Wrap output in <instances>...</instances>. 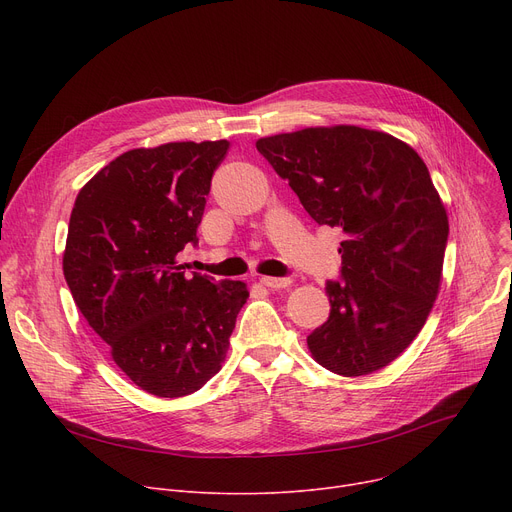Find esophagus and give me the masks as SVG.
I'll use <instances>...</instances> for the list:
<instances>
[{"mask_svg": "<svg viewBox=\"0 0 512 512\" xmlns=\"http://www.w3.org/2000/svg\"><path fill=\"white\" fill-rule=\"evenodd\" d=\"M261 284H263V286H267V288H272V290H280V288H286V286L290 284V280H288V278H272V276H263V278H261Z\"/></svg>", "mask_w": 512, "mask_h": 512, "instance_id": "34e87169", "label": "esophagus"}]
</instances>
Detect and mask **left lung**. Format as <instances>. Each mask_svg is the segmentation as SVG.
Returning a JSON list of instances; mask_svg holds the SVG:
<instances>
[{"mask_svg": "<svg viewBox=\"0 0 512 512\" xmlns=\"http://www.w3.org/2000/svg\"><path fill=\"white\" fill-rule=\"evenodd\" d=\"M311 218L340 228L342 282L311 357L344 378L390 365L425 326L442 284L446 207L419 153L353 124L282 132L255 143Z\"/></svg>", "mask_w": 512, "mask_h": 512, "instance_id": "8db88e82", "label": "left lung"}]
</instances>
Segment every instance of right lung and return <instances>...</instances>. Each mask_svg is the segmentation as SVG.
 Wrapping results in <instances>:
<instances>
[{
  "instance_id": "right-lung-1",
  "label": "right lung",
  "mask_w": 512,
  "mask_h": 512,
  "mask_svg": "<svg viewBox=\"0 0 512 512\" xmlns=\"http://www.w3.org/2000/svg\"><path fill=\"white\" fill-rule=\"evenodd\" d=\"M228 141L130 149L80 188L68 224L64 278L114 363L141 390L178 398L203 388L226 361L240 280L184 272L211 176Z\"/></svg>"
}]
</instances>
